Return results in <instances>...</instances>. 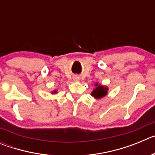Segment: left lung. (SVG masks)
Masks as SVG:
<instances>
[{
	"label": "left lung",
	"instance_id": "8db88e82",
	"mask_svg": "<svg viewBox=\"0 0 155 155\" xmlns=\"http://www.w3.org/2000/svg\"><path fill=\"white\" fill-rule=\"evenodd\" d=\"M95 86H96V87L93 90L92 93H91L92 96H94L95 98H100L106 95L108 91L107 87L98 84H95Z\"/></svg>",
	"mask_w": 155,
	"mask_h": 155
}]
</instances>
